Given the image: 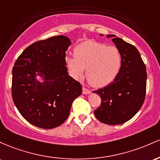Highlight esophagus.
Wrapping results in <instances>:
<instances>
[{
	"mask_svg": "<svg viewBox=\"0 0 160 160\" xmlns=\"http://www.w3.org/2000/svg\"><path fill=\"white\" fill-rule=\"evenodd\" d=\"M82 93H83L84 94H90V93H91V91H90L88 89L86 88L83 87V88H82Z\"/></svg>",
	"mask_w": 160,
	"mask_h": 160,
	"instance_id": "34e87169",
	"label": "esophagus"
}]
</instances>
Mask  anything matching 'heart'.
Segmentation results:
<instances>
[{"label":"heart","mask_w":160,"mask_h":160,"mask_svg":"<svg viewBox=\"0 0 160 160\" xmlns=\"http://www.w3.org/2000/svg\"><path fill=\"white\" fill-rule=\"evenodd\" d=\"M75 56L66 62L73 78H81L85 72L91 85L101 88L109 85L119 75L122 64V53L116 47L88 41L75 48Z\"/></svg>","instance_id":"heart-1"}]
</instances>
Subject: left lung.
<instances>
[{
	"label": "left lung",
	"instance_id": "left-lung-1",
	"mask_svg": "<svg viewBox=\"0 0 160 160\" xmlns=\"http://www.w3.org/2000/svg\"><path fill=\"white\" fill-rule=\"evenodd\" d=\"M112 41L122 57V64L116 78L103 88L94 91L101 99L94 110L96 118L107 125H120L128 121L142 107L146 96V66L137 48L114 35Z\"/></svg>",
	"mask_w": 160,
	"mask_h": 160
}]
</instances>
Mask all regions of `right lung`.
<instances>
[{"instance_id":"add662e5","label":"right lung","mask_w":160,"mask_h":160,"mask_svg":"<svg viewBox=\"0 0 160 160\" xmlns=\"http://www.w3.org/2000/svg\"><path fill=\"white\" fill-rule=\"evenodd\" d=\"M67 37L53 36L33 43L19 55L12 68V98L22 117L35 126L51 129L67 119L82 85L68 75ZM38 74L43 83L35 79Z\"/></svg>"}]
</instances>
